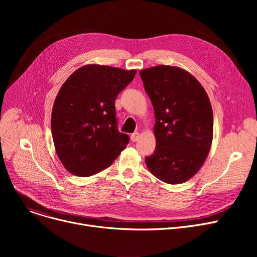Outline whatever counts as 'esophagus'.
I'll use <instances>...</instances> for the list:
<instances>
[{
	"label": "esophagus",
	"instance_id": "1",
	"mask_svg": "<svg viewBox=\"0 0 257 257\" xmlns=\"http://www.w3.org/2000/svg\"><path fill=\"white\" fill-rule=\"evenodd\" d=\"M130 139H131V141L134 143V142H138L139 141V139H140V133L139 132H134V133H132L131 134V137H130Z\"/></svg>",
	"mask_w": 257,
	"mask_h": 257
}]
</instances>
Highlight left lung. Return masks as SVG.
Instances as JSON below:
<instances>
[{"label":"left lung","instance_id":"left-lung-1","mask_svg":"<svg viewBox=\"0 0 257 257\" xmlns=\"http://www.w3.org/2000/svg\"><path fill=\"white\" fill-rule=\"evenodd\" d=\"M154 108L156 148L146 157L159 180L179 184L203 166L213 137L209 98L199 81L178 66L157 65L140 72Z\"/></svg>","mask_w":257,"mask_h":257}]
</instances>
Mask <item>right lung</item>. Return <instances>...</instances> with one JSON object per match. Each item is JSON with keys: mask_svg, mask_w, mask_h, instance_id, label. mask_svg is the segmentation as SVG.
<instances>
[{"mask_svg": "<svg viewBox=\"0 0 257 257\" xmlns=\"http://www.w3.org/2000/svg\"><path fill=\"white\" fill-rule=\"evenodd\" d=\"M137 70L101 64L79 67L54 101L51 129L61 164L75 176L88 177L109 167L129 137L116 128L114 101Z\"/></svg>", "mask_w": 257, "mask_h": 257, "instance_id": "obj_1", "label": "right lung"}]
</instances>
